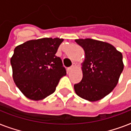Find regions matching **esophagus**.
<instances>
[{
    "mask_svg": "<svg viewBox=\"0 0 131 131\" xmlns=\"http://www.w3.org/2000/svg\"><path fill=\"white\" fill-rule=\"evenodd\" d=\"M75 67H76V64L75 63H73V64H72V66L71 67L68 68V71H71V70H73V69H75Z\"/></svg>",
    "mask_w": 131,
    "mask_h": 131,
    "instance_id": "1",
    "label": "esophagus"
}]
</instances>
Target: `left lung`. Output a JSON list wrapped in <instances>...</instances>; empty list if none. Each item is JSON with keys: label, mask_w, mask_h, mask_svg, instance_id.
<instances>
[{"label": "left lung", "mask_w": 131, "mask_h": 131, "mask_svg": "<svg viewBox=\"0 0 131 131\" xmlns=\"http://www.w3.org/2000/svg\"><path fill=\"white\" fill-rule=\"evenodd\" d=\"M75 42L84 49L83 78L74 85L75 93L88 101L103 99L114 89L124 69L122 54L106 42L80 39Z\"/></svg>", "instance_id": "8db88e82"}]
</instances>
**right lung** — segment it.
Instances as JSON below:
<instances>
[{
	"mask_svg": "<svg viewBox=\"0 0 131 131\" xmlns=\"http://www.w3.org/2000/svg\"><path fill=\"white\" fill-rule=\"evenodd\" d=\"M64 41L59 38L30 40L17 45L11 58L13 79L26 97L44 99L54 92L65 68L55 55Z\"/></svg>",
	"mask_w": 131,
	"mask_h": 131,
	"instance_id": "obj_1",
	"label": "right lung"
}]
</instances>
